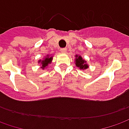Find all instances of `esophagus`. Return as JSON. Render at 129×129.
<instances>
[{
	"label": "esophagus",
	"mask_w": 129,
	"mask_h": 129,
	"mask_svg": "<svg viewBox=\"0 0 129 129\" xmlns=\"http://www.w3.org/2000/svg\"><path fill=\"white\" fill-rule=\"evenodd\" d=\"M61 53H66V51H67V49H61Z\"/></svg>",
	"instance_id": "34e87169"
}]
</instances>
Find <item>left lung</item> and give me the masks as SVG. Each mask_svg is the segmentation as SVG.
<instances>
[{"mask_svg":"<svg viewBox=\"0 0 129 129\" xmlns=\"http://www.w3.org/2000/svg\"><path fill=\"white\" fill-rule=\"evenodd\" d=\"M75 64L78 67V68L80 69V70H83V71H85L87 68H89V66L87 63V61L83 59L81 56L80 55H76L75 56Z\"/></svg>","mask_w":129,"mask_h":129,"instance_id":"1","label":"left lung"}]
</instances>
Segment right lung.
<instances>
[{
  "mask_svg": "<svg viewBox=\"0 0 129 129\" xmlns=\"http://www.w3.org/2000/svg\"><path fill=\"white\" fill-rule=\"evenodd\" d=\"M53 56L52 55H49V54H47L45 57L43 58L42 60H39L38 63H39V66H41V68L42 70H44L45 68L48 67L49 64H50L51 63V61L53 60Z\"/></svg>",
  "mask_w": 129,
  "mask_h": 129,
  "instance_id": "add662e5",
  "label": "right lung"
}]
</instances>
